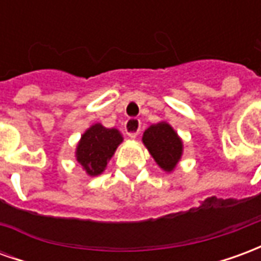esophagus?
Here are the masks:
<instances>
[{
  "label": "esophagus",
  "instance_id": "1",
  "mask_svg": "<svg viewBox=\"0 0 261 261\" xmlns=\"http://www.w3.org/2000/svg\"><path fill=\"white\" fill-rule=\"evenodd\" d=\"M124 130L130 138H136L141 131V121L138 119H128L125 121Z\"/></svg>",
  "mask_w": 261,
  "mask_h": 261
}]
</instances>
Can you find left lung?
Wrapping results in <instances>:
<instances>
[{
    "instance_id": "8db88e82",
    "label": "left lung",
    "mask_w": 261,
    "mask_h": 261,
    "mask_svg": "<svg viewBox=\"0 0 261 261\" xmlns=\"http://www.w3.org/2000/svg\"><path fill=\"white\" fill-rule=\"evenodd\" d=\"M142 141L162 169L166 172L173 170L180 159L183 147L180 138L169 124L158 123L149 125L144 133Z\"/></svg>"
}]
</instances>
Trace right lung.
I'll return each mask as SVG.
<instances>
[{"label":"right lung","instance_id":"add662e5","mask_svg":"<svg viewBox=\"0 0 261 261\" xmlns=\"http://www.w3.org/2000/svg\"><path fill=\"white\" fill-rule=\"evenodd\" d=\"M121 141L123 137L119 130L106 128L102 124L92 125L81 137L76 148V161L88 175H100Z\"/></svg>","mask_w":261,"mask_h":261}]
</instances>
